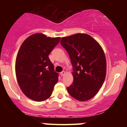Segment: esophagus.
<instances>
[{"label": "esophagus", "mask_w": 127, "mask_h": 127, "mask_svg": "<svg viewBox=\"0 0 127 127\" xmlns=\"http://www.w3.org/2000/svg\"><path fill=\"white\" fill-rule=\"evenodd\" d=\"M65 74H66V72L65 71H62L61 72H60V75H61V76H64Z\"/></svg>", "instance_id": "esophagus-1"}]
</instances>
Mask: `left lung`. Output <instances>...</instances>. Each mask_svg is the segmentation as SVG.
Returning <instances> with one entry per match:
<instances>
[{"mask_svg":"<svg viewBox=\"0 0 127 127\" xmlns=\"http://www.w3.org/2000/svg\"><path fill=\"white\" fill-rule=\"evenodd\" d=\"M73 67L74 82L67 87L69 94L80 101L94 97L103 85L106 60L100 45L88 34H76L61 38Z\"/></svg>","mask_w":127,"mask_h":127,"instance_id":"obj_1","label":"left lung"}]
</instances>
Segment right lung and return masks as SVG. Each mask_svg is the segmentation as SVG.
Instances as JSON below:
<instances>
[{
	"instance_id": "add662e5",
	"label": "right lung",
	"mask_w": 127,
	"mask_h": 127,
	"mask_svg": "<svg viewBox=\"0 0 127 127\" xmlns=\"http://www.w3.org/2000/svg\"><path fill=\"white\" fill-rule=\"evenodd\" d=\"M60 40V37L34 34L19 49L15 63L16 79L24 94L32 100L42 101L49 98L58 80L48 55Z\"/></svg>"
}]
</instances>
